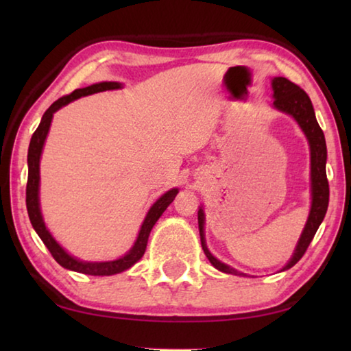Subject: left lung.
<instances>
[{
    "mask_svg": "<svg viewBox=\"0 0 351 351\" xmlns=\"http://www.w3.org/2000/svg\"><path fill=\"white\" fill-rule=\"evenodd\" d=\"M272 90H274L276 108L288 112V114H291L295 119L300 128L305 132L311 148V190H313L311 212H310V217H308L304 234H302L299 240V245L295 247L293 258H291L289 263L285 266L283 268L285 271V269L293 268L297 261L304 257L308 246H310L314 235H316L319 226L322 223V219L326 213V209H328L330 187H328V180H326V170H325V162H326L325 136H324L322 128L319 127V123L316 121V114H314V108L310 97H308V94L302 90L299 85H295V83H293L291 80L285 79V77H276V79L272 80ZM198 226H199L201 246H203V251L206 254V257L209 258L210 263L215 266L217 269L228 272V274L241 276V272L235 271L234 268H230V266L217 260L209 252V249L206 247L203 209L198 210Z\"/></svg>",
    "mask_w": 351,
    "mask_h": 351,
    "instance_id": "1",
    "label": "left lung"
}]
</instances>
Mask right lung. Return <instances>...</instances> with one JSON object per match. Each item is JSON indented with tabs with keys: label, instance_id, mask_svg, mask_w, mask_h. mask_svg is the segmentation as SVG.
I'll return each mask as SVG.
<instances>
[{
	"label": "right lung",
	"instance_id": "obj_1",
	"mask_svg": "<svg viewBox=\"0 0 351 351\" xmlns=\"http://www.w3.org/2000/svg\"><path fill=\"white\" fill-rule=\"evenodd\" d=\"M117 88H121V85L116 82H102V83H96V85H91L86 88H80V90H75L71 94H68V96H63L58 100H56V102L45 111L43 117H41L38 128L35 130L32 134L31 144H29V152H27L29 173H27V186H26V207H27L29 219H31L35 232L38 234L41 241L45 243L47 249H49L51 255L56 258L58 265L63 266V268H66V269L82 272V274H88V276H112V274H117V272H122L128 268H132L136 261H138L142 255H144L145 247H147V241H148V235H150V230L153 229L154 223L158 221L159 217L162 215L164 210L167 209L169 204L175 199L176 193H178V189H171L167 193H164L162 197L152 206V209L148 210L144 223H142L138 240H136L134 246L132 247V251H130L127 255H123L122 258L114 260V261L86 263V261L75 260L74 257H71L69 254L64 252V249L58 245L54 239H52L49 230L46 229L43 218H41L40 204H38L40 156H41V150H43L46 134H47V132H49L52 114H54L58 108H62V106L68 105L69 102H73V100L79 99L82 96H88V94H94V93H100V91L117 90Z\"/></svg>",
	"mask_w": 351,
	"mask_h": 351
}]
</instances>
